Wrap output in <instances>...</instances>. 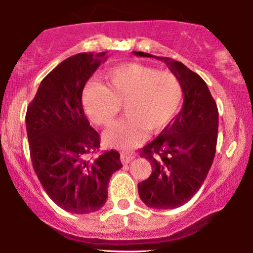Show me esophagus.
<instances>
[{"label":"esophagus","mask_w":253,"mask_h":253,"mask_svg":"<svg viewBox=\"0 0 253 253\" xmlns=\"http://www.w3.org/2000/svg\"><path fill=\"white\" fill-rule=\"evenodd\" d=\"M134 153L133 152H129V151H124V152H121V162L125 164L129 163L132 159H134Z\"/></svg>","instance_id":"obj_1"}]
</instances>
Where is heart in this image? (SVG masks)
<instances>
[{"instance_id":"1","label":"heart","mask_w":253,"mask_h":253,"mask_svg":"<svg viewBox=\"0 0 253 253\" xmlns=\"http://www.w3.org/2000/svg\"><path fill=\"white\" fill-rule=\"evenodd\" d=\"M103 84L88 82L82 92L84 112L97 126H108L123 104L126 117L106 133L114 146L134 147L145 139V129L156 132L175 115L182 86L173 72L128 63L109 69Z\"/></svg>"}]
</instances>
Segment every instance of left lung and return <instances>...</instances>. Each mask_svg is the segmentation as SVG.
Masks as SVG:
<instances>
[{
    "label": "left lung",
    "instance_id": "1",
    "mask_svg": "<svg viewBox=\"0 0 253 253\" xmlns=\"http://www.w3.org/2000/svg\"><path fill=\"white\" fill-rule=\"evenodd\" d=\"M133 53L167 64L184 95L181 112L140 152L152 168L149 178L138 184L140 200L150 208L172 210L189 201L208 175L216 151L217 107L205 81L184 64L145 52Z\"/></svg>",
    "mask_w": 253,
    "mask_h": 253
}]
</instances>
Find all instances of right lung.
<instances>
[{
    "label": "right lung",
    "mask_w": 253,
    "mask_h": 253,
    "mask_svg": "<svg viewBox=\"0 0 253 253\" xmlns=\"http://www.w3.org/2000/svg\"><path fill=\"white\" fill-rule=\"evenodd\" d=\"M106 59V52L65 59L42 81L26 113L38 178L52 201L75 214L103 207L110 177L123 167L115 150L91 156L100 149V134L90 126L82 104L86 81Z\"/></svg>",
    "instance_id": "obj_1"
}]
</instances>
